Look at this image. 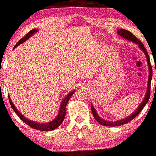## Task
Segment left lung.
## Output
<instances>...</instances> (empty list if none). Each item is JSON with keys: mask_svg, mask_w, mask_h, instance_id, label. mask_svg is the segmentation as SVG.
<instances>
[{"mask_svg": "<svg viewBox=\"0 0 156 156\" xmlns=\"http://www.w3.org/2000/svg\"><path fill=\"white\" fill-rule=\"evenodd\" d=\"M117 34H119V36L123 37V38H125L126 39H127V40L130 41V42H133L134 43H135V44H137V45H138V47H140V48L143 50V52L145 53V57H146V58H147V64H148V67H149V77H148V83H147V92H146V94H145V98H144L143 101L141 102L140 105L137 107V109H136L133 114H131L130 116L125 118V119H122L121 120H117V121H116V122L115 121L114 122L106 121V120L103 119L102 118H101L98 115V114L96 113V109H94V106L91 104V106H90V107H91V112L93 113V115H94V117L95 118V119L98 122V123L100 124V125H104V126H108V127H116V126H120L122 125H125V124L127 123V122H129V121H131L132 119H133L134 118L136 117L137 115H138V114H140V112L143 110L144 106L146 105V104L147 103V101H148V100L150 98V96H151V80H152V76H153V72H152V67H151V61H150L149 55H148V54H147L146 49L145 48V47H144L143 43H142L140 41L139 39H137L135 36H134V35L130 32V31L125 30V29H118Z\"/></svg>", "mask_w": 156, "mask_h": 156, "instance_id": "left-lung-1", "label": "left lung"}]
</instances>
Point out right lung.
I'll use <instances>...</instances> for the list:
<instances>
[{
  "label": "right lung",
  "mask_w": 156,
  "mask_h": 156,
  "mask_svg": "<svg viewBox=\"0 0 156 156\" xmlns=\"http://www.w3.org/2000/svg\"><path fill=\"white\" fill-rule=\"evenodd\" d=\"M37 31L38 30H37V29H34L29 31V33H27V35H26V37H23L22 39H21L20 40L16 43V44L15 45L14 47H13V49L16 48L18 45L21 44V43H23V42H25L27 39H28L29 37L32 36V35L34 34V33H36ZM74 92L75 90H73V91L69 93L68 94H67V96L63 98V100H62V103L60 104V109H59L58 115L57 116V117L55 118V119H53L52 121H51L50 122H47V123H38V122L31 121V120H29L27 119V118H26L24 116L22 115L20 112L18 111V109L15 107V106L13 105V102L11 101V98H10L9 96V102L10 104H11V107H12V109H13V111L15 112V113L19 116V118H20L23 122H25L27 125L30 126L31 127L34 128V129H38V130H40V131H51V130H53V129H56V128H58L59 126L62 124V122H63L65 117H66V107L67 106V104H68L70 98L71 97L73 94H74Z\"/></svg>",
  "instance_id": "right-lung-1"
}]
</instances>
